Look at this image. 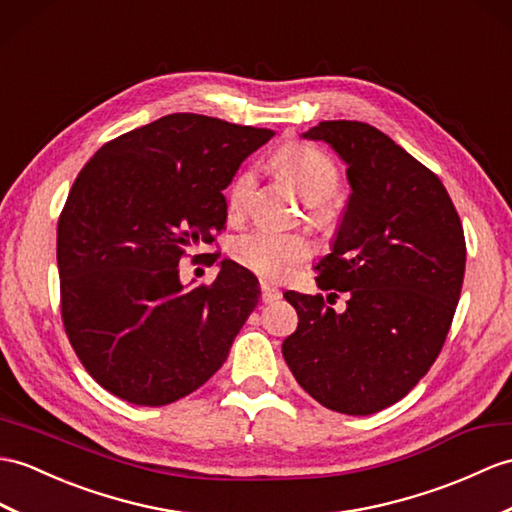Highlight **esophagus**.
<instances>
[{
  "instance_id": "esophagus-1",
  "label": "esophagus",
  "mask_w": 512,
  "mask_h": 512,
  "mask_svg": "<svg viewBox=\"0 0 512 512\" xmlns=\"http://www.w3.org/2000/svg\"><path fill=\"white\" fill-rule=\"evenodd\" d=\"M279 299H281V292L275 288V285L261 281V301H264V303H275Z\"/></svg>"
}]
</instances>
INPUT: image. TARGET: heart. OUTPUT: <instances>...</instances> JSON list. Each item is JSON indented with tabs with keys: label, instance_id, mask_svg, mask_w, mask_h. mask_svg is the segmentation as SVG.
Instances as JSON below:
<instances>
[{
	"label": "heart",
	"instance_id": "1",
	"mask_svg": "<svg viewBox=\"0 0 512 512\" xmlns=\"http://www.w3.org/2000/svg\"><path fill=\"white\" fill-rule=\"evenodd\" d=\"M272 165L307 205H314V220L325 222L327 211L318 202L334 196L340 183L338 168L329 154L310 144H288L275 154ZM253 185V172H242L235 178L227 196L231 218H240L246 211L248 202H251ZM310 253V242L303 235L270 229L248 231L244 235H237L231 242V257L237 264L268 281L288 277L290 270L310 257Z\"/></svg>",
	"mask_w": 512,
	"mask_h": 512
}]
</instances>
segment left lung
Returning a JSON list of instances; mask_svg holds the SVG:
<instances>
[{"mask_svg":"<svg viewBox=\"0 0 512 512\" xmlns=\"http://www.w3.org/2000/svg\"><path fill=\"white\" fill-rule=\"evenodd\" d=\"M303 139L325 141L347 165L351 194L314 270L320 290L349 299L336 312L323 296L285 292L299 327L281 351L320 406L366 417L406 397L441 353L465 277V233L438 176L382 130L336 120Z\"/></svg>","mask_w":512,"mask_h":512,"instance_id":"obj_1","label":"left lung"}]
</instances>
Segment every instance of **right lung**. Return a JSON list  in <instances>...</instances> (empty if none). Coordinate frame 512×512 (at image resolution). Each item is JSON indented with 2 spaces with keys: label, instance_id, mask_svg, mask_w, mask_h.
<instances>
[{
  "label": "right lung",
  "instance_id": "1",
  "mask_svg": "<svg viewBox=\"0 0 512 512\" xmlns=\"http://www.w3.org/2000/svg\"><path fill=\"white\" fill-rule=\"evenodd\" d=\"M275 130L174 113L104 144L58 220L61 312L71 347L102 388L165 406L200 388L259 303L231 259L211 285H183L185 253L227 224L224 189Z\"/></svg>",
  "mask_w": 512,
  "mask_h": 512
}]
</instances>
